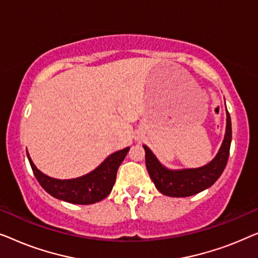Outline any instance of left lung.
Here are the masks:
<instances>
[{"label": "left lung", "instance_id": "left-lung-1", "mask_svg": "<svg viewBox=\"0 0 258 258\" xmlns=\"http://www.w3.org/2000/svg\"><path fill=\"white\" fill-rule=\"evenodd\" d=\"M227 108V107H226ZM231 144V120L227 110V126L223 143L216 157L206 166L199 168L168 169L160 164L146 145H144L145 160L152 181L157 189L167 197L186 198L200 193L215 183L226 168Z\"/></svg>", "mask_w": 258, "mask_h": 258}]
</instances>
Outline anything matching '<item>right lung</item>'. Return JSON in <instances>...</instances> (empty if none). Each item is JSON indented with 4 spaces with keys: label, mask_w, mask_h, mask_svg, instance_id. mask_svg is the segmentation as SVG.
Segmentation results:
<instances>
[{
    "label": "right lung",
    "mask_w": 258,
    "mask_h": 258,
    "mask_svg": "<svg viewBox=\"0 0 258 258\" xmlns=\"http://www.w3.org/2000/svg\"><path fill=\"white\" fill-rule=\"evenodd\" d=\"M128 151L130 147H126L114 152L92 172L70 180H58L45 175L34 165L29 153L27 155L36 179L51 197L75 205H92L111 193L119 166Z\"/></svg>",
    "instance_id": "obj_1"
}]
</instances>
